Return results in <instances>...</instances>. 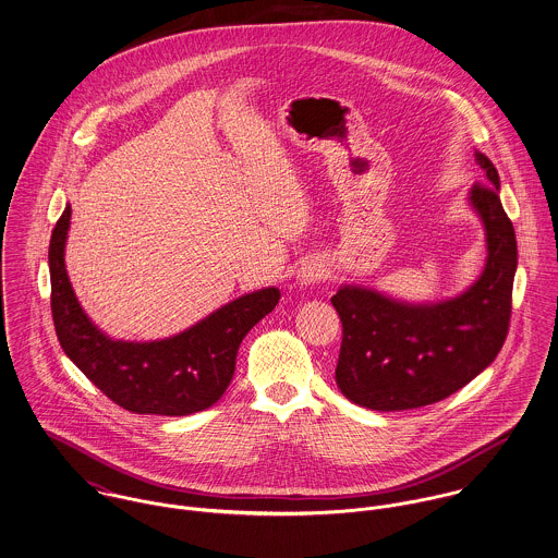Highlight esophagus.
<instances>
[{
  "label": "esophagus",
  "instance_id": "esophagus-1",
  "mask_svg": "<svg viewBox=\"0 0 558 558\" xmlns=\"http://www.w3.org/2000/svg\"><path fill=\"white\" fill-rule=\"evenodd\" d=\"M326 272H328V270H326L324 262L311 257V259H304L303 264H301V268H299V272H296V279H299L301 286L306 288V286H313V283L326 279Z\"/></svg>",
  "mask_w": 558,
  "mask_h": 558
}]
</instances>
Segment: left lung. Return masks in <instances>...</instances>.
<instances>
[{"label":"left lung","mask_w":558,"mask_h":558,"mask_svg":"<svg viewBox=\"0 0 558 558\" xmlns=\"http://www.w3.org/2000/svg\"><path fill=\"white\" fill-rule=\"evenodd\" d=\"M486 183L469 204L486 232V264L462 294L439 303H405L362 286L330 299L343 324L335 379L343 397L373 411H403L448 399L477 377L506 343L518 266L515 232L499 198L493 161L475 151Z\"/></svg>","instance_id":"obj_1"}]
</instances>
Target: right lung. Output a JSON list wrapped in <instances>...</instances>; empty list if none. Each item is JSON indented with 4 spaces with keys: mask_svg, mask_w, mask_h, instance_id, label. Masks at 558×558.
Returning a JSON list of instances; mask_svg holds the SVG:
<instances>
[{
    "mask_svg": "<svg viewBox=\"0 0 558 558\" xmlns=\"http://www.w3.org/2000/svg\"><path fill=\"white\" fill-rule=\"evenodd\" d=\"M70 204L49 247L54 332L65 355L119 407L132 413L190 415L215 405L232 381L239 345L266 317L281 292L255 290L159 341H117L104 335L78 303L65 270Z\"/></svg>",
    "mask_w": 558,
    "mask_h": 558,
    "instance_id": "obj_1",
    "label": "right lung"
}]
</instances>
